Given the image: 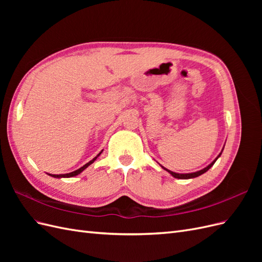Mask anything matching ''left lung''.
<instances>
[{
    "instance_id": "1",
    "label": "left lung",
    "mask_w": 262,
    "mask_h": 262,
    "mask_svg": "<svg viewBox=\"0 0 262 262\" xmlns=\"http://www.w3.org/2000/svg\"><path fill=\"white\" fill-rule=\"evenodd\" d=\"M220 155H221V154H220ZM220 155H219V156H220ZM219 156L215 158V161L217 160ZM215 161H213V162L208 166V167H205L204 169H202V170H200V171H196V172H191V173H177V172H173V171H170V170H168V169H166L165 167H163V166H162V167H163L165 170H167L172 177L178 178V179H189V178H194V177L200 176V175H202V173H204L205 171H208V170L212 167V166L214 165V163H215Z\"/></svg>"
}]
</instances>
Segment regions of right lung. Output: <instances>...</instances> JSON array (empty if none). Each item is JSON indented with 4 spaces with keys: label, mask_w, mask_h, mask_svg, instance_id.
I'll return each mask as SVG.
<instances>
[{
    "label": "right lung",
    "mask_w": 262,
    "mask_h": 262,
    "mask_svg": "<svg viewBox=\"0 0 262 262\" xmlns=\"http://www.w3.org/2000/svg\"><path fill=\"white\" fill-rule=\"evenodd\" d=\"M100 154H101V152H100L96 157H94L91 162H89L87 164H85V165L83 166V167L78 168L77 170H74V171H72V172H69V173H63V175H50V173H49V175H50V176H52V177H54V178H61V177H64V178H68V177H74V176L78 175V173H81L85 168L89 167V166H90L92 163H94L95 161H96V158H97Z\"/></svg>",
    "instance_id": "obj_1"
}]
</instances>
